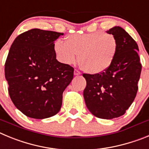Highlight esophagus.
<instances>
[{"label":"esophagus","mask_w":149,"mask_h":149,"mask_svg":"<svg viewBox=\"0 0 149 149\" xmlns=\"http://www.w3.org/2000/svg\"><path fill=\"white\" fill-rule=\"evenodd\" d=\"M80 74H81L80 71H79L78 70L75 69V70H74V75H75V76H78V75H80Z\"/></svg>","instance_id":"1"}]
</instances>
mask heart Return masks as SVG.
Listing matches in <instances>:
<instances>
[{
  "label": "heart",
  "instance_id": "1",
  "mask_svg": "<svg viewBox=\"0 0 149 149\" xmlns=\"http://www.w3.org/2000/svg\"><path fill=\"white\" fill-rule=\"evenodd\" d=\"M115 36L102 31L68 36L66 42L58 39L54 50L58 60L65 65L74 64L78 59L81 69L91 74L105 71L111 65L117 51Z\"/></svg>",
  "mask_w": 149,
  "mask_h": 149
}]
</instances>
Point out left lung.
Wrapping results in <instances>:
<instances>
[{"label":"left lung","mask_w":149,"mask_h":149,"mask_svg":"<svg viewBox=\"0 0 149 149\" xmlns=\"http://www.w3.org/2000/svg\"><path fill=\"white\" fill-rule=\"evenodd\" d=\"M115 36L117 51L111 66L98 74L84 73L85 104L92 114L111 120L123 116L136 97L142 65L136 41L124 29L114 26L107 31Z\"/></svg>","instance_id":"left-lung-1"}]
</instances>
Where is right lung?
<instances>
[{
  "label": "right lung",
  "mask_w": 149,
  "mask_h": 149,
  "mask_svg": "<svg viewBox=\"0 0 149 149\" xmlns=\"http://www.w3.org/2000/svg\"><path fill=\"white\" fill-rule=\"evenodd\" d=\"M64 33L32 29L13 41L5 63L9 94L26 116L45 119L58 113L74 69L56 59L54 42Z\"/></svg>",
  "instance_id": "1"
}]
</instances>
